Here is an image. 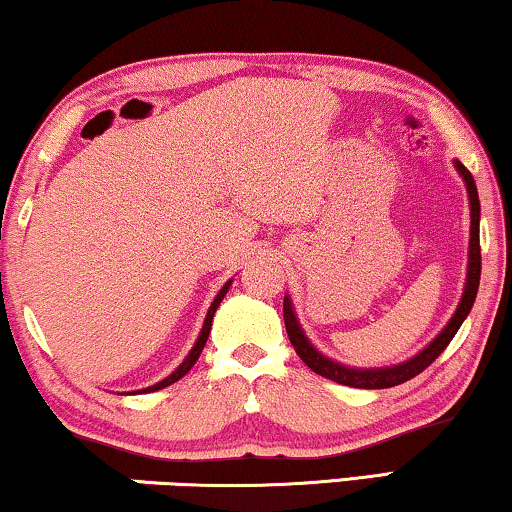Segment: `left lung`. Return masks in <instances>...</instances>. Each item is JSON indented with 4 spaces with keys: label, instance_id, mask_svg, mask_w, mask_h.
Returning a JSON list of instances; mask_svg holds the SVG:
<instances>
[{
    "label": "left lung",
    "instance_id": "1",
    "mask_svg": "<svg viewBox=\"0 0 512 512\" xmlns=\"http://www.w3.org/2000/svg\"><path fill=\"white\" fill-rule=\"evenodd\" d=\"M454 167L464 179L466 191H468V200H471V244H468V270H466V286L464 293H461L459 307L457 312L452 314V319L447 321V326L438 333V338L426 345L422 352L412 356V359L398 363V366H387V368H349L342 366V363L328 359L321 352L314 349V345L307 340V335L303 328H300L296 312H293L291 298H284V324H286V333H289V340L293 349L300 359L305 361V366H310L314 373L321 377H328V380L345 384V387H356V389H389L396 387V384H403L412 380V377L422 373L424 368H429L433 361L443 354V349L450 345V340L457 335L459 326L464 324V319L471 312V307L475 303V296H478V286H480V200H478V188H475L473 174L466 170L459 160H454Z\"/></svg>",
    "mask_w": 512,
    "mask_h": 512
}]
</instances>
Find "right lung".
Here are the masks:
<instances>
[{
    "label": "right lung",
    "mask_w": 512,
    "mask_h": 512,
    "mask_svg": "<svg viewBox=\"0 0 512 512\" xmlns=\"http://www.w3.org/2000/svg\"><path fill=\"white\" fill-rule=\"evenodd\" d=\"M230 284H233V279H228L226 284H223V289L216 293V298H214V303L209 305V312H207V317H205V324H202V331H200V335H198V340H195V345H193V349L191 352H188V356L184 361H181V366L174 370L172 375H167L165 380H160L158 384H153V387H146V389H139L137 394H149V391H158V389H165V387H170V384H174L177 380H181V377H184L188 370H191L193 366H195V361H198V356L202 354V349H205V342H207V338H209V331H212V319H214V312H216V307L221 305V300H223V296H226L228 293V289H230Z\"/></svg>",
    "instance_id": "obj_1"
}]
</instances>
